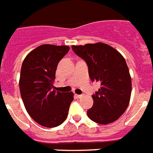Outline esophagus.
<instances>
[{"label": "esophagus", "instance_id": "34e87169", "mask_svg": "<svg viewBox=\"0 0 153 153\" xmlns=\"http://www.w3.org/2000/svg\"><path fill=\"white\" fill-rule=\"evenodd\" d=\"M76 97H77V98H80V97H83V95H79V94H76Z\"/></svg>", "mask_w": 153, "mask_h": 153}]
</instances>
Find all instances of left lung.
I'll return each mask as SVG.
<instances>
[{
    "label": "left lung",
    "mask_w": 153,
    "mask_h": 153,
    "mask_svg": "<svg viewBox=\"0 0 153 153\" xmlns=\"http://www.w3.org/2000/svg\"><path fill=\"white\" fill-rule=\"evenodd\" d=\"M72 49L86 61L91 80L100 82V88L92 95L94 104L87 116L100 125L114 122L127 109L131 97V79L125 58L102 42L72 45Z\"/></svg>",
    "instance_id": "obj_1"
}]
</instances>
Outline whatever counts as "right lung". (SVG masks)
I'll return each mask as SVG.
<instances>
[{
    "instance_id": "1",
    "label": "right lung",
    "mask_w": 153,
    "mask_h": 153,
    "mask_svg": "<svg viewBox=\"0 0 153 153\" xmlns=\"http://www.w3.org/2000/svg\"><path fill=\"white\" fill-rule=\"evenodd\" d=\"M70 50L67 45H42L22 62L19 88L30 117L44 127H57L66 119L74 93L54 90L59 62Z\"/></svg>"
}]
</instances>
